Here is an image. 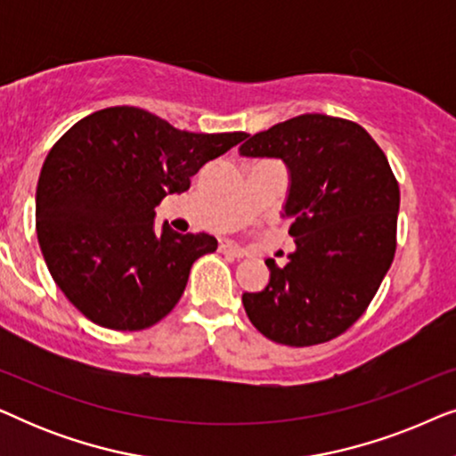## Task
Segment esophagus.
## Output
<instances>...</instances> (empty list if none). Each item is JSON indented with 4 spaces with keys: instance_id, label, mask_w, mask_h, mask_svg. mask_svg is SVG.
Returning <instances> with one entry per match:
<instances>
[{
    "instance_id": "esophagus-1",
    "label": "esophagus",
    "mask_w": 456,
    "mask_h": 456,
    "mask_svg": "<svg viewBox=\"0 0 456 456\" xmlns=\"http://www.w3.org/2000/svg\"><path fill=\"white\" fill-rule=\"evenodd\" d=\"M220 253L228 255V257H236V259L247 257V251H242V248L234 247L232 242H222V245H220Z\"/></svg>"
}]
</instances>
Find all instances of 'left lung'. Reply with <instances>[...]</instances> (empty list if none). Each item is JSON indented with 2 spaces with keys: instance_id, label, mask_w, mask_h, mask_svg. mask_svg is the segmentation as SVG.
Instances as JSON below:
<instances>
[{
  "instance_id": "left-lung-1",
  "label": "left lung",
  "mask_w": 456,
  "mask_h": 456,
  "mask_svg": "<svg viewBox=\"0 0 456 456\" xmlns=\"http://www.w3.org/2000/svg\"><path fill=\"white\" fill-rule=\"evenodd\" d=\"M240 145L245 158H280L289 167L284 217L295 253L270 282L245 292L248 320L278 345L311 346L346 332L390 270L401 191L370 133L345 118L303 114Z\"/></svg>"
}]
</instances>
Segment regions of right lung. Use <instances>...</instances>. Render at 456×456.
<instances>
[{
    "mask_svg": "<svg viewBox=\"0 0 456 456\" xmlns=\"http://www.w3.org/2000/svg\"><path fill=\"white\" fill-rule=\"evenodd\" d=\"M245 133H186L118 105L83 118L47 153L37 184V239L49 273L97 326L145 330L174 309L211 234L155 230V208Z\"/></svg>",
    "mask_w": 456,
    "mask_h": 456,
    "instance_id": "obj_1",
    "label": "right lung"
}]
</instances>
